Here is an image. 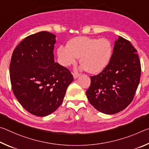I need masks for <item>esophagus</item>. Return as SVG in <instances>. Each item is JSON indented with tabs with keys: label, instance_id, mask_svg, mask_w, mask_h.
<instances>
[{
	"label": "esophagus",
	"instance_id": "34e87169",
	"mask_svg": "<svg viewBox=\"0 0 149 149\" xmlns=\"http://www.w3.org/2000/svg\"><path fill=\"white\" fill-rule=\"evenodd\" d=\"M73 75H74V79H76V78H77V77H79V74L78 72H74V74H73Z\"/></svg>",
	"mask_w": 149,
	"mask_h": 149
}]
</instances>
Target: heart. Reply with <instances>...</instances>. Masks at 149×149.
<instances>
[{
	"mask_svg": "<svg viewBox=\"0 0 149 149\" xmlns=\"http://www.w3.org/2000/svg\"><path fill=\"white\" fill-rule=\"evenodd\" d=\"M112 51V45L107 38L77 37L70 40L67 47L60 46L58 56L60 64L64 67L75 64L80 57L82 68L91 74H97L109 64Z\"/></svg>",
	"mask_w": 149,
	"mask_h": 149,
	"instance_id": "obj_1",
	"label": "heart"
}]
</instances>
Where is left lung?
Returning a JSON list of instances; mask_svg holds the SVG:
<instances>
[{
	"mask_svg": "<svg viewBox=\"0 0 149 149\" xmlns=\"http://www.w3.org/2000/svg\"><path fill=\"white\" fill-rule=\"evenodd\" d=\"M141 71L137 50L130 41L119 36L109 64L100 74L91 76L86 91L91 104L107 114L125 109L134 98Z\"/></svg>",
	"mask_w": 149,
	"mask_h": 149,
	"instance_id": "obj_1",
	"label": "left lung"
}]
</instances>
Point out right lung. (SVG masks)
Masks as SVG:
<instances>
[{
  "label": "right lung",
  "mask_w": 149,
  "mask_h": 149,
  "mask_svg": "<svg viewBox=\"0 0 149 149\" xmlns=\"http://www.w3.org/2000/svg\"><path fill=\"white\" fill-rule=\"evenodd\" d=\"M55 37L48 31L29 35L15 48L10 64L15 97L27 112L37 116L54 112L74 80L68 69L54 62Z\"/></svg>",
  "instance_id": "add662e5"
}]
</instances>
